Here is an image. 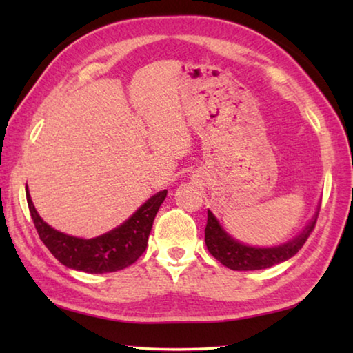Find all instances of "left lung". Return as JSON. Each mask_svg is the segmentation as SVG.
<instances>
[{"label": "left lung", "mask_w": 353, "mask_h": 353, "mask_svg": "<svg viewBox=\"0 0 353 353\" xmlns=\"http://www.w3.org/2000/svg\"><path fill=\"white\" fill-rule=\"evenodd\" d=\"M319 207L316 208L313 218L303 227L301 234L296 235L292 240L279 244V246L260 248L249 246L236 238L232 236L224 229V225L219 223V219L214 216L213 212L207 210V225H205V246L214 259L223 263L225 268L234 271H255L271 268L279 263H283L294 256L299 249L305 244L307 238L314 229L316 219H318Z\"/></svg>", "instance_id": "left-lung-1"}]
</instances>
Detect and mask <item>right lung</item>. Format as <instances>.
Instances as JSON below:
<instances>
[{"label":"right lung","instance_id":"1","mask_svg":"<svg viewBox=\"0 0 353 353\" xmlns=\"http://www.w3.org/2000/svg\"><path fill=\"white\" fill-rule=\"evenodd\" d=\"M168 191L162 190L151 196L145 204L137 208L123 224L94 238H79L46 224L39 212L26 185V199L35 229L40 240L50 252L67 268L88 274H104L124 270L139 260L148 246L152 223Z\"/></svg>","mask_w":353,"mask_h":353}]
</instances>
